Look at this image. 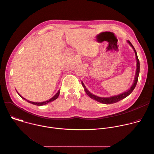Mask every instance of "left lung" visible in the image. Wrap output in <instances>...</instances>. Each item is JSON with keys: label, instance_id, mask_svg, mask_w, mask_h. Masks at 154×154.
I'll return each instance as SVG.
<instances>
[{"label": "left lung", "instance_id": "1", "mask_svg": "<svg viewBox=\"0 0 154 154\" xmlns=\"http://www.w3.org/2000/svg\"><path fill=\"white\" fill-rule=\"evenodd\" d=\"M128 42L129 43V45L132 47V48L134 49V51H135V55H136V58H137V72H136V75H135V80L134 82V83L132 85V86H131L130 88L127 90L126 92L125 93H123L122 94H121L119 95H118V96H113V97H98V96H96L93 94H91L88 90L86 87L85 86V85L83 84V82H82V84L84 88V90H85V91L86 92V93L87 94V95L90 98L99 102H100V103H105V104H109V103H116V102H119V100L125 98L126 97H127L131 93V92H132L134 91V90L135 89V88L137 84V82H138V75H139V73H140V61H139V59H138V55H137V52L134 48V47L133 46V45H131V43L128 41Z\"/></svg>", "mask_w": 154, "mask_h": 154}]
</instances>
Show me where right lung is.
Instances as JSON below:
<instances>
[{
  "instance_id": "obj_1",
  "label": "right lung",
  "mask_w": 154,
  "mask_h": 154,
  "mask_svg": "<svg viewBox=\"0 0 154 154\" xmlns=\"http://www.w3.org/2000/svg\"><path fill=\"white\" fill-rule=\"evenodd\" d=\"M59 94H60V90H58V91L57 92V94H55L53 97H52L51 99H49V100L45 101V102H31V101H29V100H26V99H24V97H22L21 96H20L19 94V95L21 97V98H23V99H25L26 101H27L28 102H29V103H32V104L35 105L41 106V105H46V104H47V103H49V102H52V101L55 100V99H57L58 98V97L59 96Z\"/></svg>"
}]
</instances>
